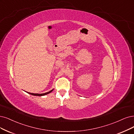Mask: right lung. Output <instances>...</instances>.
Segmentation results:
<instances>
[{
    "label": "right lung",
    "instance_id": "right-lung-1",
    "mask_svg": "<svg viewBox=\"0 0 134 134\" xmlns=\"http://www.w3.org/2000/svg\"><path fill=\"white\" fill-rule=\"evenodd\" d=\"M53 90L50 91L48 92H46L45 93H42V94H37V93H29V94H30L31 95H33V96H44V95H46L47 94H49V93H51ZM28 93V92H27Z\"/></svg>",
    "mask_w": 134,
    "mask_h": 134
}]
</instances>
